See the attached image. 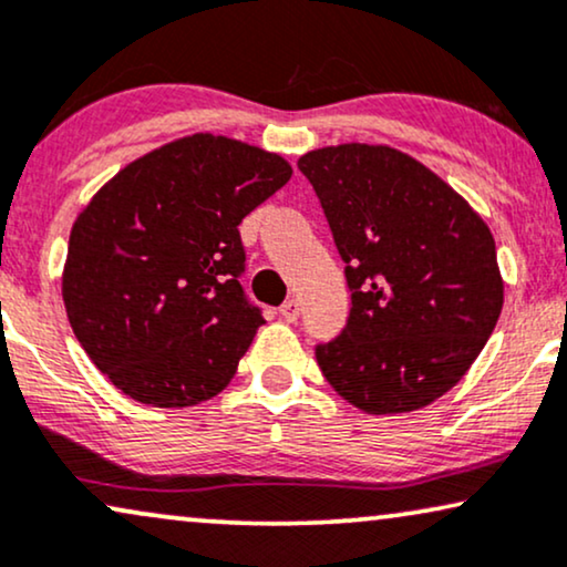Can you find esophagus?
<instances>
[{"mask_svg":"<svg viewBox=\"0 0 567 567\" xmlns=\"http://www.w3.org/2000/svg\"><path fill=\"white\" fill-rule=\"evenodd\" d=\"M279 313H282V319H285V321H296V319H298V313H300L298 300H296V298L285 300L282 308H279Z\"/></svg>","mask_w":567,"mask_h":567,"instance_id":"1","label":"esophagus"}]
</instances>
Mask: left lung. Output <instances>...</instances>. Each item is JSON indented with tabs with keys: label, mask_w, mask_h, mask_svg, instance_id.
<instances>
[{
	"label": "left lung",
	"mask_w": 567,
	"mask_h": 567,
	"mask_svg": "<svg viewBox=\"0 0 567 567\" xmlns=\"http://www.w3.org/2000/svg\"><path fill=\"white\" fill-rule=\"evenodd\" d=\"M298 167L346 261L350 317L317 346L321 374L363 413L419 411L461 382L489 340L505 285L486 221L398 148L342 143Z\"/></svg>",
	"instance_id": "left-lung-1"
}]
</instances>
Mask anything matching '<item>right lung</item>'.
<instances>
[{"label": "right lung", "instance_id": "right-lung-1", "mask_svg": "<svg viewBox=\"0 0 567 567\" xmlns=\"http://www.w3.org/2000/svg\"><path fill=\"white\" fill-rule=\"evenodd\" d=\"M290 175L279 154L196 133L127 164L78 214L64 308L127 398L188 408L230 384L264 324L238 279V225Z\"/></svg>", "mask_w": 567, "mask_h": 567}]
</instances>
